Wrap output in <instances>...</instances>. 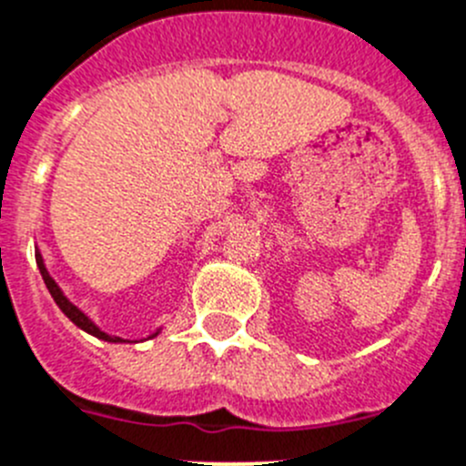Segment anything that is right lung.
Returning <instances> with one entry per match:
<instances>
[{
	"label": "right lung",
	"instance_id": "add662e5",
	"mask_svg": "<svg viewBox=\"0 0 466 466\" xmlns=\"http://www.w3.org/2000/svg\"><path fill=\"white\" fill-rule=\"evenodd\" d=\"M36 264H38V271H41L43 280H46L47 292L52 294V299H55V303H56V306L62 308V312H64V315L68 317V319L73 321V324H76V326H80L82 331L91 333V336L101 338V340H107V342H124V340H121V338H116V336H107V333H103L101 329H98V326H96L94 321H91L89 317L85 315V312H82V310H77V308L73 306V303L68 301L66 297H64V294H62V289H59V285H56V282L52 280V278H50V273H47V268H46V264H43V258H41V253H38V250H36ZM154 336H156V333H154ZM154 336H151V338H154Z\"/></svg>",
	"mask_w": 466,
	"mask_h": 466
}]
</instances>
